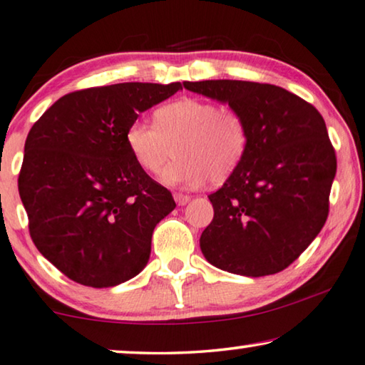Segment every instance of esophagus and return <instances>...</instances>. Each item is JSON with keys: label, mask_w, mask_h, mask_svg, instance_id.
I'll list each match as a JSON object with an SVG mask.
<instances>
[{"label": "esophagus", "mask_w": 365, "mask_h": 365, "mask_svg": "<svg viewBox=\"0 0 365 365\" xmlns=\"http://www.w3.org/2000/svg\"><path fill=\"white\" fill-rule=\"evenodd\" d=\"M174 200H176L178 205H184L191 200V195L182 194V192H174Z\"/></svg>", "instance_id": "obj_1"}]
</instances>
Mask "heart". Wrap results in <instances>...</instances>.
Masks as SVG:
<instances>
[{
  "label": "heart",
  "instance_id": "heart-1",
  "mask_svg": "<svg viewBox=\"0 0 365 365\" xmlns=\"http://www.w3.org/2000/svg\"><path fill=\"white\" fill-rule=\"evenodd\" d=\"M125 143L136 165L155 174L176 148L178 160L161 173L166 186L199 187L220 182L237 170L248 145L245 120L237 110L210 100L181 98L155 112V123L135 120Z\"/></svg>",
  "mask_w": 365,
  "mask_h": 365
}]
</instances>
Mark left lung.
<instances>
[{
  "label": "left lung",
  "mask_w": 365,
  "mask_h": 365,
  "mask_svg": "<svg viewBox=\"0 0 365 365\" xmlns=\"http://www.w3.org/2000/svg\"><path fill=\"white\" fill-rule=\"evenodd\" d=\"M229 103L245 120L244 160L209 195L214 219L200 235L205 260L229 273L265 277L292 265L323 229L336 153L313 105L270 83L184 82Z\"/></svg>",
  "instance_id": "1"
}]
</instances>
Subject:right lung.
Wrapping results in <instances>:
<instances>
[{
    "label": "right lung",
    "mask_w": 365,
    "mask_h": 365,
    "mask_svg": "<svg viewBox=\"0 0 365 365\" xmlns=\"http://www.w3.org/2000/svg\"><path fill=\"white\" fill-rule=\"evenodd\" d=\"M179 82H126L61 97L31 128L18 178L38 250L76 283L115 287L146 267L171 192L136 165L125 131Z\"/></svg>",
    "instance_id": "add662e5"
}]
</instances>
